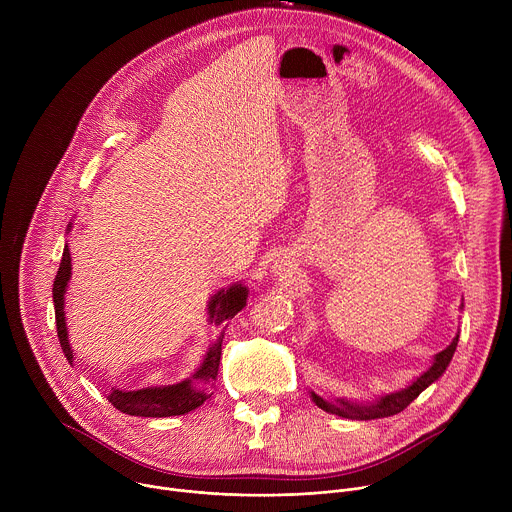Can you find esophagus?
Returning a JSON list of instances; mask_svg holds the SVG:
<instances>
[{
	"instance_id": "obj_1",
	"label": "esophagus",
	"mask_w": 512,
	"mask_h": 512,
	"mask_svg": "<svg viewBox=\"0 0 512 512\" xmlns=\"http://www.w3.org/2000/svg\"><path fill=\"white\" fill-rule=\"evenodd\" d=\"M271 271H273V275L275 277H279V279H283V277H289V273H291V263L287 261V259H275L273 261V265H271Z\"/></svg>"
}]
</instances>
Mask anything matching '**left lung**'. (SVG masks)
<instances>
[{
    "instance_id": "left-lung-1",
    "label": "left lung",
    "mask_w": 512,
    "mask_h": 512,
    "mask_svg": "<svg viewBox=\"0 0 512 512\" xmlns=\"http://www.w3.org/2000/svg\"><path fill=\"white\" fill-rule=\"evenodd\" d=\"M460 308H464V306H460ZM458 338H460V332L454 336L450 346H446L442 352H437L433 356L431 367L425 373H421L417 379H413L407 387H403L399 391L383 393V395H377L375 399H367V401L348 399V397H330V399H326L322 395H316L314 391H310V397L320 409H324L332 415H338V417H346V419L369 421V419H381V417L397 415L413 399H417L419 393H423L431 383H435L446 373V369L450 367V362H452V356L456 352Z\"/></svg>"
}]
</instances>
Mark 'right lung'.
<instances>
[{
    "mask_svg": "<svg viewBox=\"0 0 512 512\" xmlns=\"http://www.w3.org/2000/svg\"><path fill=\"white\" fill-rule=\"evenodd\" d=\"M72 223H68L66 231L70 233ZM72 275V265H70V251L68 245H64L60 267L52 285V300H54V314H56V330H58V340L62 346V352L66 360L72 364L75 362V350H72L68 342V328H66V314H64V296L68 291V281ZM249 296V287L245 281H233L227 287H221L212 294L206 302V316L208 322L218 328V336L204 354L202 362L196 367V371L174 385H164V387H143L137 391H123L117 387H111V393L107 399L111 405L127 415H137V417H172V415H184L188 411H194L200 407L212 393L216 375H218V362H221V346L227 330V320L237 316Z\"/></svg>",
    "mask_w": 512,
    "mask_h": 512,
    "instance_id": "right-lung-1",
    "label": "right lung"
}]
</instances>
